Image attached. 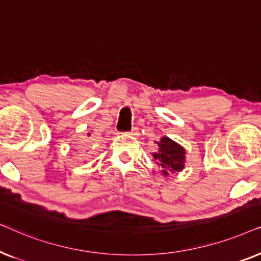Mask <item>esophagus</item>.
<instances>
[{
  "instance_id": "esophagus-1",
  "label": "esophagus",
  "mask_w": 261,
  "mask_h": 261,
  "mask_svg": "<svg viewBox=\"0 0 261 261\" xmlns=\"http://www.w3.org/2000/svg\"><path fill=\"white\" fill-rule=\"evenodd\" d=\"M128 134L133 135V137H138V135L140 134V132H139V128L138 127H133V128H132L130 132H128Z\"/></svg>"
}]
</instances>
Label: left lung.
<instances>
[{
  "mask_svg": "<svg viewBox=\"0 0 261 261\" xmlns=\"http://www.w3.org/2000/svg\"><path fill=\"white\" fill-rule=\"evenodd\" d=\"M156 144L159 146V151L154 153L153 156L156 160V164L164 169V176H167L169 172L184 169L185 149L181 146L166 137H164Z\"/></svg>",
  "mask_w": 261,
  "mask_h": 261,
  "instance_id": "obj_1",
  "label": "left lung"
}]
</instances>
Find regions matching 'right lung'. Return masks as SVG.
I'll return each instance as SVG.
<instances>
[{
	"mask_svg": "<svg viewBox=\"0 0 261 261\" xmlns=\"http://www.w3.org/2000/svg\"><path fill=\"white\" fill-rule=\"evenodd\" d=\"M89 135H90V134H89Z\"/></svg>",
	"mask_w": 261,
	"mask_h": 261,
	"instance_id": "right-lung-1",
	"label": "right lung"
}]
</instances>
